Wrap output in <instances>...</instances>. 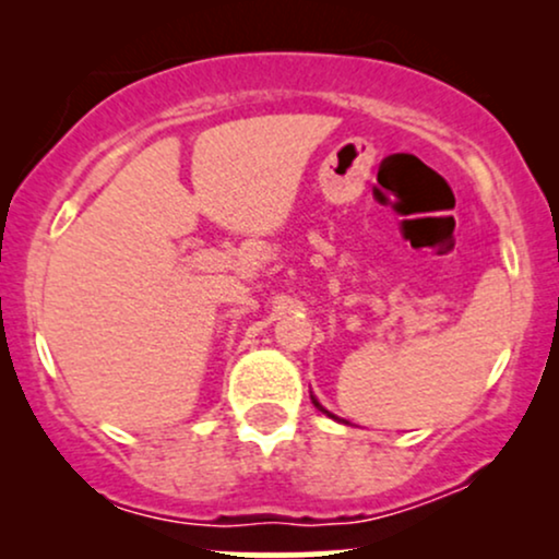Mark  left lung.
Listing matches in <instances>:
<instances>
[{"mask_svg": "<svg viewBox=\"0 0 559 559\" xmlns=\"http://www.w3.org/2000/svg\"><path fill=\"white\" fill-rule=\"evenodd\" d=\"M310 396H312V394H310ZM312 404H316V407H318V409H323V413H329V409H325V407H323V404H320V402L316 400V396H312Z\"/></svg>", "mask_w": 559, "mask_h": 559, "instance_id": "left-lung-1", "label": "left lung"}]
</instances>
